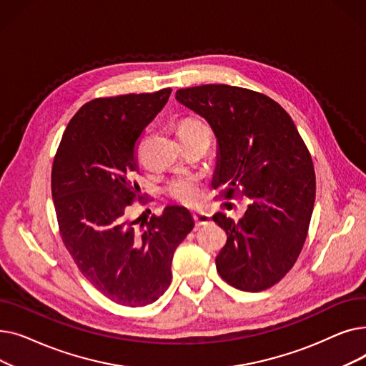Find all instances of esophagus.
<instances>
[{
    "label": "esophagus",
    "instance_id": "34e87169",
    "mask_svg": "<svg viewBox=\"0 0 366 366\" xmlns=\"http://www.w3.org/2000/svg\"><path fill=\"white\" fill-rule=\"evenodd\" d=\"M193 219L196 222L197 227L200 225H207L210 222V215L209 214H204V212H194L193 214Z\"/></svg>",
    "mask_w": 366,
    "mask_h": 366
}]
</instances>
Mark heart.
Returning a JSON list of instances; mask_svg holds the SVG:
<instances>
[{
  "label": "heart",
  "mask_w": 366,
  "mask_h": 366,
  "mask_svg": "<svg viewBox=\"0 0 366 366\" xmlns=\"http://www.w3.org/2000/svg\"><path fill=\"white\" fill-rule=\"evenodd\" d=\"M199 126H206V124L196 119H185L184 122H181L179 130L194 129ZM167 189L172 199H175L178 203L185 206H196L202 200L200 185L197 179L193 177H181L175 181H172Z\"/></svg>",
  "instance_id": "1"
}]
</instances>
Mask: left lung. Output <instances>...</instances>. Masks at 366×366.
<instances>
[{"instance_id":"8db88e82","label":"left lung","mask_w":366,"mask_h":366,"mask_svg":"<svg viewBox=\"0 0 366 366\" xmlns=\"http://www.w3.org/2000/svg\"><path fill=\"white\" fill-rule=\"evenodd\" d=\"M177 101L212 127L218 141L215 187L251 200L237 222L218 212L227 233L215 262L240 291L259 292L294 267L313 214V160L292 119L268 96L236 86L179 89Z\"/></svg>"}]
</instances>
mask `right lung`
Wrapping results in <instances>:
<instances>
[{"mask_svg": "<svg viewBox=\"0 0 366 366\" xmlns=\"http://www.w3.org/2000/svg\"><path fill=\"white\" fill-rule=\"evenodd\" d=\"M172 89L98 98L66 126L51 167V196L65 247L81 274L111 301L142 307L172 280V258L193 229L182 206L137 227L127 207L139 197L137 142Z\"/></svg>", "mask_w": 366, "mask_h": 366, "instance_id": "right-lung-1", "label": "right lung"}]
</instances>
